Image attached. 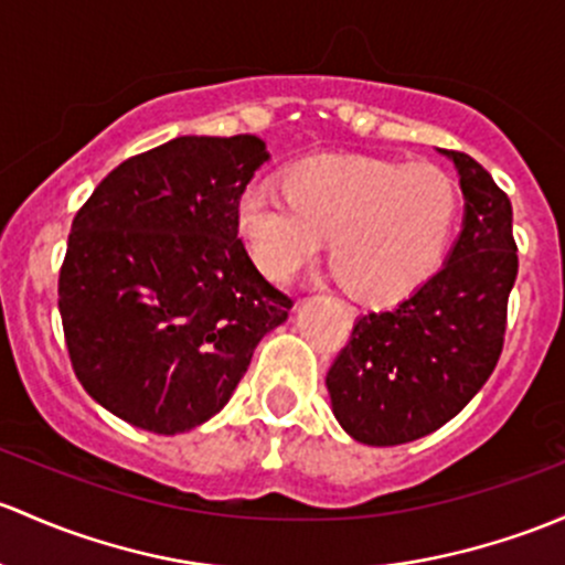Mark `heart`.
<instances>
[{
	"instance_id": "b5f03b06",
	"label": "heart",
	"mask_w": 565,
	"mask_h": 565,
	"mask_svg": "<svg viewBox=\"0 0 565 565\" xmlns=\"http://www.w3.org/2000/svg\"><path fill=\"white\" fill-rule=\"evenodd\" d=\"M287 192L252 181L235 203L254 265L287 281L322 254L365 302H397L430 281L452 243L460 192L436 164L322 153L284 173Z\"/></svg>"
}]
</instances>
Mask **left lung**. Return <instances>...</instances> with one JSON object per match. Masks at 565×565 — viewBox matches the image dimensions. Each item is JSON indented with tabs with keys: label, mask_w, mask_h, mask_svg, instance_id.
I'll return each mask as SVG.
<instances>
[{
	"label": "left lung",
	"mask_w": 565,
	"mask_h": 565,
	"mask_svg": "<svg viewBox=\"0 0 565 565\" xmlns=\"http://www.w3.org/2000/svg\"><path fill=\"white\" fill-rule=\"evenodd\" d=\"M438 153L460 178V235L417 292L358 317L324 382L338 425L367 447L417 441L447 425L501 358L518 278L512 203L468 153Z\"/></svg>",
	"instance_id": "8db88e82"
}]
</instances>
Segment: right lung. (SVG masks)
<instances>
[{"label":"right lung","mask_w":565,"mask_h":565,"mask_svg":"<svg viewBox=\"0 0 565 565\" xmlns=\"http://www.w3.org/2000/svg\"><path fill=\"white\" fill-rule=\"evenodd\" d=\"M270 159L254 135H183L127 159L70 233L58 313L83 390L140 430L175 436L233 397L292 300L237 237L235 203Z\"/></svg>","instance_id":"add662e5"}]
</instances>
